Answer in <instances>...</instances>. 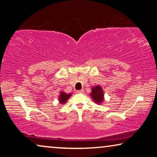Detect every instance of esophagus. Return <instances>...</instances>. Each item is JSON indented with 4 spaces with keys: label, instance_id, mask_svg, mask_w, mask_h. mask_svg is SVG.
I'll list each match as a JSON object with an SVG mask.
<instances>
[{
    "label": "esophagus",
    "instance_id": "esophagus-1",
    "mask_svg": "<svg viewBox=\"0 0 157 157\" xmlns=\"http://www.w3.org/2000/svg\"><path fill=\"white\" fill-rule=\"evenodd\" d=\"M76 92L77 94H82V93H83V90H76Z\"/></svg>",
    "mask_w": 157,
    "mask_h": 157
}]
</instances>
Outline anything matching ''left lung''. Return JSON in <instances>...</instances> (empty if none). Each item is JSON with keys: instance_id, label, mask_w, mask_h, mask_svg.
<instances>
[{"instance_id": "8db88e82", "label": "left lung", "mask_w": 157, "mask_h": 157, "mask_svg": "<svg viewBox=\"0 0 157 157\" xmlns=\"http://www.w3.org/2000/svg\"><path fill=\"white\" fill-rule=\"evenodd\" d=\"M90 96L93 99L95 103L98 105L101 104L104 102V92L103 88L101 86L97 85L93 86L91 88V93L90 94Z\"/></svg>"}]
</instances>
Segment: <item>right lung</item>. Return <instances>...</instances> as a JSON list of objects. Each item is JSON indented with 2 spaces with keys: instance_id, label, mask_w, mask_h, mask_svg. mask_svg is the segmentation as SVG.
Masks as SVG:
<instances>
[{
  "instance_id": "add662e5",
  "label": "right lung",
  "mask_w": 157,
  "mask_h": 157,
  "mask_svg": "<svg viewBox=\"0 0 157 157\" xmlns=\"http://www.w3.org/2000/svg\"><path fill=\"white\" fill-rule=\"evenodd\" d=\"M71 96V94H66V93L61 91L60 94L59 95V102L61 104H64L67 103L68 99Z\"/></svg>"
}]
</instances>
